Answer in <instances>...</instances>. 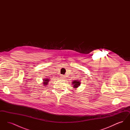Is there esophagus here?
<instances>
[{
  "mask_svg": "<svg viewBox=\"0 0 130 130\" xmlns=\"http://www.w3.org/2000/svg\"><path fill=\"white\" fill-rule=\"evenodd\" d=\"M61 78L63 79H64L65 78V75H61Z\"/></svg>",
  "mask_w": 130,
  "mask_h": 130,
  "instance_id": "34e87169",
  "label": "esophagus"
}]
</instances>
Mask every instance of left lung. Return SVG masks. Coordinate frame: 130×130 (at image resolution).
<instances>
[{
  "label": "left lung",
  "mask_w": 130,
  "mask_h": 130,
  "mask_svg": "<svg viewBox=\"0 0 130 130\" xmlns=\"http://www.w3.org/2000/svg\"><path fill=\"white\" fill-rule=\"evenodd\" d=\"M80 82L78 80H74L73 82H72V85H73V88H74V89H76V88H77L78 87L80 86Z\"/></svg>",
  "instance_id": "8db88e82"
}]
</instances>
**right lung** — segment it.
Listing matches in <instances>:
<instances>
[{
  "label": "right lung",
  "mask_w": 130,
  "mask_h": 130,
  "mask_svg": "<svg viewBox=\"0 0 130 130\" xmlns=\"http://www.w3.org/2000/svg\"><path fill=\"white\" fill-rule=\"evenodd\" d=\"M43 84L45 87L46 86V85H47L48 84V82L50 80L49 78H45L43 79Z\"/></svg>",
  "instance_id": "add662e5"
}]
</instances>
